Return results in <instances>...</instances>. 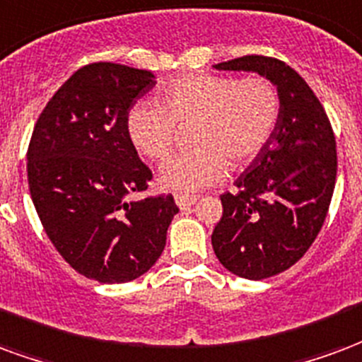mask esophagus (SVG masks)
I'll use <instances>...</instances> for the list:
<instances>
[{
    "mask_svg": "<svg viewBox=\"0 0 362 362\" xmlns=\"http://www.w3.org/2000/svg\"><path fill=\"white\" fill-rule=\"evenodd\" d=\"M194 202H197V197H191V194H175V204H177L181 210L191 208Z\"/></svg>",
    "mask_w": 362,
    "mask_h": 362,
    "instance_id": "34e87169",
    "label": "esophagus"
}]
</instances>
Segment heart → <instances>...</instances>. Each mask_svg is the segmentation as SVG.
<instances>
[{
    "mask_svg": "<svg viewBox=\"0 0 362 362\" xmlns=\"http://www.w3.org/2000/svg\"><path fill=\"white\" fill-rule=\"evenodd\" d=\"M278 119L279 96L270 81L192 73L163 84L158 104H134L127 113V136L144 158L160 162L173 146L175 125L192 121L194 148L170 156L158 183L165 191L197 192L220 183L229 162L241 168L255 160Z\"/></svg>",
    "mask_w": 362,
    "mask_h": 362,
    "instance_id": "1",
    "label": "heart"
}]
</instances>
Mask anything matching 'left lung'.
<instances>
[{
  "instance_id": "left-lung-1",
  "label": "left lung",
  "mask_w": 362,
  "mask_h": 362,
  "mask_svg": "<svg viewBox=\"0 0 362 362\" xmlns=\"http://www.w3.org/2000/svg\"><path fill=\"white\" fill-rule=\"evenodd\" d=\"M264 76L279 96V119L262 152L221 194L212 247L223 268L266 279L291 268L315 243L337 175L336 139L305 78L274 57L245 55L214 65Z\"/></svg>"
}]
</instances>
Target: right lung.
Masks as SVG:
<instances>
[{"label": "right lung", "instance_id": "add662e5", "mask_svg": "<svg viewBox=\"0 0 362 362\" xmlns=\"http://www.w3.org/2000/svg\"><path fill=\"white\" fill-rule=\"evenodd\" d=\"M154 73L92 63L55 92L34 127L26 171L34 208L65 262L100 284H125L156 264L179 208L171 194L127 200L152 171L127 136V113Z\"/></svg>", "mask_w": 362, "mask_h": 362}]
</instances>
